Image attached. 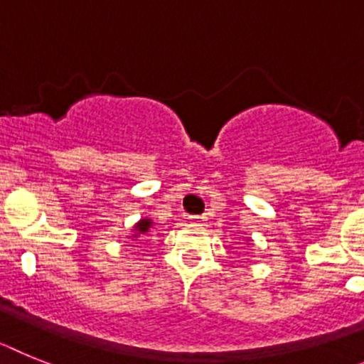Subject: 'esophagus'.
<instances>
[{
	"mask_svg": "<svg viewBox=\"0 0 364 364\" xmlns=\"http://www.w3.org/2000/svg\"><path fill=\"white\" fill-rule=\"evenodd\" d=\"M188 220H191L192 223H205V221H207V216H188Z\"/></svg>",
	"mask_w": 364,
	"mask_h": 364,
	"instance_id": "34e87169",
	"label": "esophagus"
}]
</instances>
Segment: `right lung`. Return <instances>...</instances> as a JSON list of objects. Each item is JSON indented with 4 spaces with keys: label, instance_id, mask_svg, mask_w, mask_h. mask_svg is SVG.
<instances>
[{
    "label": "right lung",
    "instance_id": "1",
    "mask_svg": "<svg viewBox=\"0 0 364 364\" xmlns=\"http://www.w3.org/2000/svg\"><path fill=\"white\" fill-rule=\"evenodd\" d=\"M150 225H151V221L150 220H141L137 223V225H135V235H134V238H137L139 235H144V232H148V229H150Z\"/></svg>",
    "mask_w": 364,
    "mask_h": 364
}]
</instances>
